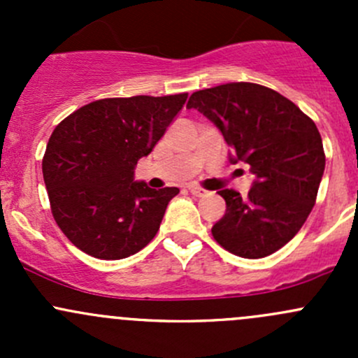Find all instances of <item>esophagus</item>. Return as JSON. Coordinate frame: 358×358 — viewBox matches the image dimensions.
I'll use <instances>...</instances> for the list:
<instances>
[{
	"label": "esophagus",
	"instance_id": "esophagus-1",
	"mask_svg": "<svg viewBox=\"0 0 358 358\" xmlns=\"http://www.w3.org/2000/svg\"><path fill=\"white\" fill-rule=\"evenodd\" d=\"M189 190H190V194H192V196H196V197L208 196V192H206L204 189H201V187H197V185H190Z\"/></svg>",
	"mask_w": 358,
	"mask_h": 358
}]
</instances>
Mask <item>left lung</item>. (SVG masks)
Instances as JSON below:
<instances>
[{"instance_id":"8db88e82","label":"left lung","mask_w":358,"mask_h":358,"mask_svg":"<svg viewBox=\"0 0 358 358\" xmlns=\"http://www.w3.org/2000/svg\"><path fill=\"white\" fill-rule=\"evenodd\" d=\"M197 109L222 131L230 162L255 175L246 197L218 190L227 202L213 225L216 243L243 258H265L286 246L308 218L326 156L315 122L280 93L255 83H227L192 93Z\"/></svg>"}]
</instances>
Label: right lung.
Here are the masks:
<instances>
[{"label": "right lung", "mask_w": 358, "mask_h": 358, "mask_svg": "<svg viewBox=\"0 0 358 358\" xmlns=\"http://www.w3.org/2000/svg\"><path fill=\"white\" fill-rule=\"evenodd\" d=\"M187 96L96 100L53 129L43 178L53 218L76 248L93 258L121 259L154 239L180 190L136 182L135 166L152 152Z\"/></svg>", "instance_id": "add662e5"}]
</instances>
